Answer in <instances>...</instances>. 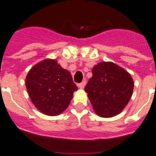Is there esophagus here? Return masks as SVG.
<instances>
[{"label":"esophagus","mask_w":156,"mask_h":156,"mask_svg":"<svg viewBox=\"0 0 156 156\" xmlns=\"http://www.w3.org/2000/svg\"><path fill=\"white\" fill-rule=\"evenodd\" d=\"M85 84H86V81H83L82 82L80 83V84H78V87H79V88H84Z\"/></svg>","instance_id":"1"}]
</instances>
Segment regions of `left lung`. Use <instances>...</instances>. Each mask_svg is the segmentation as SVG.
<instances>
[{"label": "left lung", "mask_w": 156, "mask_h": 156, "mask_svg": "<svg viewBox=\"0 0 156 156\" xmlns=\"http://www.w3.org/2000/svg\"><path fill=\"white\" fill-rule=\"evenodd\" d=\"M93 76L84 87L96 113L112 117L123 110L133 90L131 75L113 62H101L92 69Z\"/></svg>", "instance_id": "left-lung-1"}]
</instances>
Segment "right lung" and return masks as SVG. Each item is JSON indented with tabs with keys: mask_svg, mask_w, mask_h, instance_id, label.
<instances>
[{
	"mask_svg": "<svg viewBox=\"0 0 156 156\" xmlns=\"http://www.w3.org/2000/svg\"><path fill=\"white\" fill-rule=\"evenodd\" d=\"M26 87L35 107L49 116L64 111L74 91L78 90L70 72L52 59L42 61L30 69L26 78Z\"/></svg>",
	"mask_w": 156,
	"mask_h": 156,
	"instance_id": "right-lung-1",
	"label": "right lung"
}]
</instances>
